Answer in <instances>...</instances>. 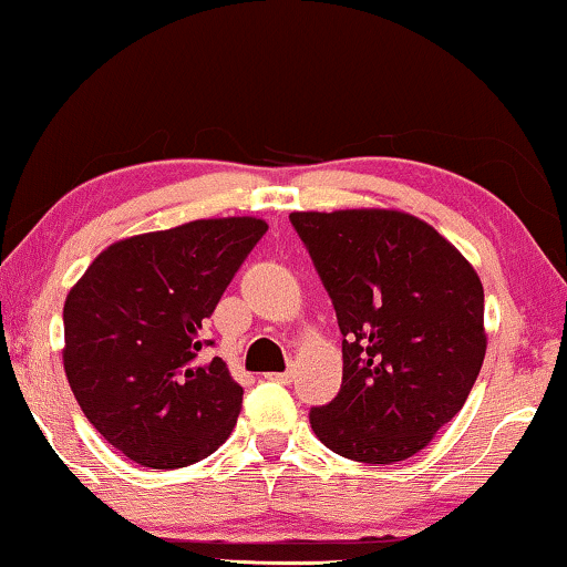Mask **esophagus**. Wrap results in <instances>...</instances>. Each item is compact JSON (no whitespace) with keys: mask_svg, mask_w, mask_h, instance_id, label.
I'll return each instance as SVG.
<instances>
[{"mask_svg":"<svg viewBox=\"0 0 567 567\" xmlns=\"http://www.w3.org/2000/svg\"><path fill=\"white\" fill-rule=\"evenodd\" d=\"M267 380H272V382H292V370H285V372H269V374H265Z\"/></svg>","mask_w":567,"mask_h":567,"instance_id":"obj_1","label":"esophagus"}]
</instances>
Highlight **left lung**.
Here are the masks:
<instances>
[{"label":"left lung","mask_w":567,"mask_h":567,"mask_svg":"<svg viewBox=\"0 0 567 567\" xmlns=\"http://www.w3.org/2000/svg\"><path fill=\"white\" fill-rule=\"evenodd\" d=\"M331 295L344 374L310 426L347 460H409L457 416L485 357L483 285L416 215L382 207L290 213Z\"/></svg>","instance_id":"obj_1"}]
</instances>
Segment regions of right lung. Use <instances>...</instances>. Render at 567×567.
Returning a JSON list of instances; mask_svg holds the SVG:
<instances>
[{
    "label": "right lung",
    "instance_id": "right-lung-1",
    "mask_svg": "<svg viewBox=\"0 0 567 567\" xmlns=\"http://www.w3.org/2000/svg\"><path fill=\"white\" fill-rule=\"evenodd\" d=\"M261 218L123 238L63 302V370L90 424L151 470L187 467L234 432L244 388L200 354L205 318L265 236Z\"/></svg>",
    "mask_w": 567,
    "mask_h": 567
}]
</instances>
